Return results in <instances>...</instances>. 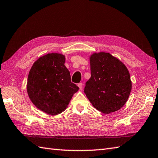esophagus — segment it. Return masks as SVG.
Instances as JSON below:
<instances>
[{"mask_svg": "<svg viewBox=\"0 0 158 158\" xmlns=\"http://www.w3.org/2000/svg\"><path fill=\"white\" fill-rule=\"evenodd\" d=\"M78 86L79 87V89H80V90H82V88H83V85H82V83H79L78 85Z\"/></svg>", "mask_w": 158, "mask_h": 158, "instance_id": "obj_1", "label": "esophagus"}]
</instances>
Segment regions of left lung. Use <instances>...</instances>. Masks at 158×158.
Wrapping results in <instances>:
<instances>
[{"instance_id": "left-lung-1", "label": "left lung", "mask_w": 158, "mask_h": 158, "mask_svg": "<svg viewBox=\"0 0 158 158\" xmlns=\"http://www.w3.org/2000/svg\"><path fill=\"white\" fill-rule=\"evenodd\" d=\"M91 77L85 88L93 106L108 114L120 110L127 102L132 89L128 69L109 52H93L89 57Z\"/></svg>"}]
</instances>
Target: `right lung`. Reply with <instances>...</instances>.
<instances>
[{
	"label": "right lung",
	"mask_w": 158,
	"mask_h": 158,
	"mask_svg": "<svg viewBox=\"0 0 158 158\" xmlns=\"http://www.w3.org/2000/svg\"><path fill=\"white\" fill-rule=\"evenodd\" d=\"M65 62L64 55L51 52L38 58L29 72L27 94L34 106L45 114L56 115L64 111L79 89L71 82Z\"/></svg>",
	"instance_id": "obj_1"
}]
</instances>
